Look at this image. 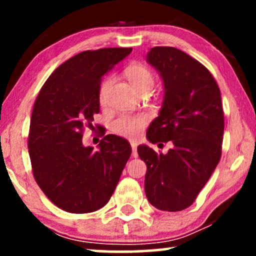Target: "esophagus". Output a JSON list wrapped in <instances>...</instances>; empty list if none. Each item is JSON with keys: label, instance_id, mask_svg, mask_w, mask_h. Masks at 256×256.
<instances>
[{"label": "esophagus", "instance_id": "1", "mask_svg": "<svg viewBox=\"0 0 256 256\" xmlns=\"http://www.w3.org/2000/svg\"><path fill=\"white\" fill-rule=\"evenodd\" d=\"M130 146H132V157H138V144H136L135 142H130Z\"/></svg>", "mask_w": 256, "mask_h": 256}]
</instances>
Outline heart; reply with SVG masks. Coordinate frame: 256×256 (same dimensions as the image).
<instances>
[{"label":"heart","instance_id":"obj_1","mask_svg":"<svg viewBox=\"0 0 256 256\" xmlns=\"http://www.w3.org/2000/svg\"><path fill=\"white\" fill-rule=\"evenodd\" d=\"M124 74L127 76L128 82H130L132 88L138 94L142 92H150L154 87V84H155V76L144 65L135 64L129 66L126 70ZM113 76H107L101 84L99 90V100L101 104L107 102L108 92H110V87L113 85ZM146 122H148V120L143 115L124 114L118 116L116 120H114L112 128H113L114 132H116L120 136H124V138H138L142 134V132L144 130Z\"/></svg>","mask_w":256,"mask_h":256}]
</instances>
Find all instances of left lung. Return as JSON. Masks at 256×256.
Returning <instances> with one entry per match:
<instances>
[{"label": "left lung", "mask_w": 256, "mask_h": 256, "mask_svg": "<svg viewBox=\"0 0 256 256\" xmlns=\"http://www.w3.org/2000/svg\"><path fill=\"white\" fill-rule=\"evenodd\" d=\"M146 62L164 84L162 108L146 138L154 144L171 141L174 148L164 155L138 146L146 164V196L156 208L177 212L194 204L222 157V96L211 72L176 48H150Z\"/></svg>", "instance_id": "1"}]
</instances>
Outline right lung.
Returning <instances> with one entry per match:
<instances>
[{"mask_svg":"<svg viewBox=\"0 0 256 256\" xmlns=\"http://www.w3.org/2000/svg\"><path fill=\"white\" fill-rule=\"evenodd\" d=\"M132 50L80 52L52 72L34 101L28 141L34 177L45 196L66 212L104 208L130 157L127 140L106 135L93 150L82 144V132L93 128L94 115L100 112L101 78Z\"/></svg>","mask_w":256,"mask_h":256,"instance_id":"obj_1","label":"right lung"}]
</instances>
